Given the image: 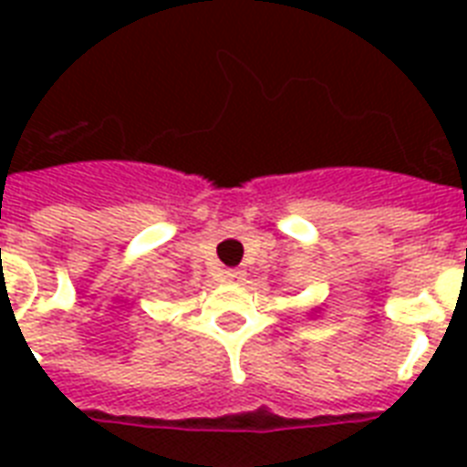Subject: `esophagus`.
I'll return each mask as SVG.
<instances>
[{"label":"esophagus","instance_id":"esophagus-1","mask_svg":"<svg viewBox=\"0 0 467 467\" xmlns=\"http://www.w3.org/2000/svg\"><path fill=\"white\" fill-rule=\"evenodd\" d=\"M223 276H225V281H230V284H240V281H244V276H247V274L240 269H227Z\"/></svg>","mask_w":467,"mask_h":467}]
</instances>
